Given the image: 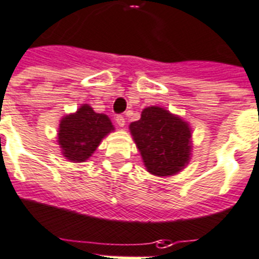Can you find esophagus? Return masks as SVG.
<instances>
[{
    "label": "esophagus",
    "mask_w": 259,
    "mask_h": 259,
    "mask_svg": "<svg viewBox=\"0 0 259 259\" xmlns=\"http://www.w3.org/2000/svg\"><path fill=\"white\" fill-rule=\"evenodd\" d=\"M115 121H116V124H118L119 127H124L125 119H124V116H123V115H116Z\"/></svg>",
    "instance_id": "1"
}]
</instances>
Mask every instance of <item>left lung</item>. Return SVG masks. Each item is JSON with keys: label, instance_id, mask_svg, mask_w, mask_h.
Masks as SVG:
<instances>
[{"label": "left lung", "instance_id": "8db88e82", "mask_svg": "<svg viewBox=\"0 0 259 259\" xmlns=\"http://www.w3.org/2000/svg\"><path fill=\"white\" fill-rule=\"evenodd\" d=\"M135 144L151 174L169 177L180 173L191 156V130L187 121L158 106L141 111L130 124Z\"/></svg>", "mask_w": 259, "mask_h": 259}]
</instances>
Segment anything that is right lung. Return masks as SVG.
<instances>
[{
	"label": "right lung",
	"mask_w": 259,
	"mask_h": 259,
	"mask_svg": "<svg viewBox=\"0 0 259 259\" xmlns=\"http://www.w3.org/2000/svg\"><path fill=\"white\" fill-rule=\"evenodd\" d=\"M111 131L114 125L107 115L98 114L89 105H82L74 114L61 119L57 143L66 160L83 162Z\"/></svg>",
	"instance_id": "right-lung-1"
}]
</instances>
